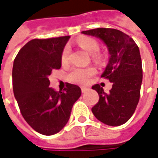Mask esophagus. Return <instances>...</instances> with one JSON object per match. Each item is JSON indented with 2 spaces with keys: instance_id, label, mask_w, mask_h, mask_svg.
Here are the masks:
<instances>
[{
  "instance_id": "1",
  "label": "esophagus",
  "mask_w": 158,
  "mask_h": 158,
  "mask_svg": "<svg viewBox=\"0 0 158 158\" xmlns=\"http://www.w3.org/2000/svg\"><path fill=\"white\" fill-rule=\"evenodd\" d=\"M82 93H84V92H86L87 90H88V88H86V87H82Z\"/></svg>"
}]
</instances>
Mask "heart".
<instances>
[{"label": "heart", "instance_id": "obj_1", "mask_svg": "<svg viewBox=\"0 0 158 158\" xmlns=\"http://www.w3.org/2000/svg\"><path fill=\"white\" fill-rule=\"evenodd\" d=\"M78 46L83 49L89 54L92 55L95 60L100 61L102 60L100 54L98 52L99 51V44L94 39L91 38H82L77 42ZM69 60V49L66 47L61 54V63L67 65ZM95 74V69L93 68H75L71 70L69 75V79L70 82L78 83V84H85L87 83L89 79Z\"/></svg>", "mask_w": 158, "mask_h": 158}]
</instances>
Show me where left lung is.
<instances>
[{"label":"left lung","mask_w":158,"mask_h":158,"mask_svg":"<svg viewBox=\"0 0 158 158\" xmlns=\"http://www.w3.org/2000/svg\"><path fill=\"white\" fill-rule=\"evenodd\" d=\"M82 33L103 40L111 55L101 76L112 82V88L106 93L99 84L92 86L99 100L91 111L104 124H124L134 114L140 99L143 66L139 47L128 35L116 29L97 28Z\"/></svg>","instance_id":"obj_1"}]
</instances>
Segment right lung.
Segmentation results:
<instances>
[{
  "instance_id": "1",
  "label": "right lung",
  "mask_w": 158,
  "mask_h": 158,
  "mask_svg": "<svg viewBox=\"0 0 158 158\" xmlns=\"http://www.w3.org/2000/svg\"><path fill=\"white\" fill-rule=\"evenodd\" d=\"M69 36L35 39L23 46L12 70L13 91L23 118L34 130L52 135L68 123L73 105L82 94L67 83L63 91L50 88L48 76L61 67V54Z\"/></svg>"
}]
</instances>
